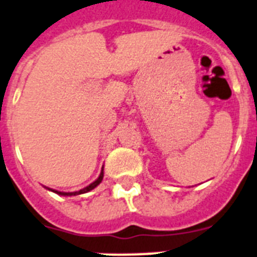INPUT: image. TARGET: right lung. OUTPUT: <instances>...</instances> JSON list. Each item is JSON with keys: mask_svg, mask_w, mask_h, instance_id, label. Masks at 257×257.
I'll return each mask as SVG.
<instances>
[{"mask_svg": "<svg viewBox=\"0 0 257 257\" xmlns=\"http://www.w3.org/2000/svg\"><path fill=\"white\" fill-rule=\"evenodd\" d=\"M103 174H104V172H103V169H102V171H100V175H99V178L96 179L95 182H92L90 185H87V187H85V188H83V189H79V191H77V192H59V191H55V189H49V188L48 189H49V191L55 192V193H57V195H61V196H77V195H82V193L90 192V191H91V189L95 188L96 185L100 184V183H102V180H103Z\"/></svg>", "mask_w": 257, "mask_h": 257, "instance_id": "obj_1", "label": "right lung"}]
</instances>
